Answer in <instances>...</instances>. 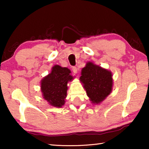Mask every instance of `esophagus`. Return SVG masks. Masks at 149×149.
Masks as SVG:
<instances>
[{
	"label": "esophagus",
	"instance_id": "1",
	"mask_svg": "<svg viewBox=\"0 0 149 149\" xmlns=\"http://www.w3.org/2000/svg\"><path fill=\"white\" fill-rule=\"evenodd\" d=\"M72 71L74 73V74H77V69L76 67H73L72 68Z\"/></svg>",
	"mask_w": 149,
	"mask_h": 149
}]
</instances>
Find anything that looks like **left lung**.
Returning <instances> with one entry per match:
<instances>
[{"mask_svg":"<svg viewBox=\"0 0 149 149\" xmlns=\"http://www.w3.org/2000/svg\"><path fill=\"white\" fill-rule=\"evenodd\" d=\"M81 74L80 81L92 104L101 103L112 92L113 79L110 70L88 62L81 70Z\"/></svg>","mask_w":149,"mask_h":149,"instance_id":"obj_1","label":"left lung"}]
</instances>
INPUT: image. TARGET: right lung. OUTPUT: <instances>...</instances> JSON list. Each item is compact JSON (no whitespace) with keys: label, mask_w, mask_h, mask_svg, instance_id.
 I'll use <instances>...</instances> for the list:
<instances>
[{"label":"right lung","mask_w":149,"mask_h":149,"mask_svg":"<svg viewBox=\"0 0 149 149\" xmlns=\"http://www.w3.org/2000/svg\"><path fill=\"white\" fill-rule=\"evenodd\" d=\"M68 68L55 65L51 72L41 81L42 97L52 107L61 108L65 104L67 97L68 83L74 79Z\"/></svg>","instance_id":"right-lung-1"}]
</instances>
